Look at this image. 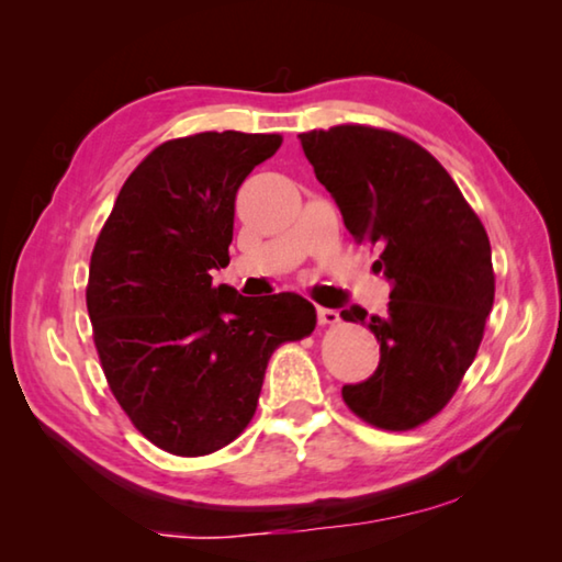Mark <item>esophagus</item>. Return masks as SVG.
Here are the masks:
<instances>
[{"instance_id": "esophagus-1", "label": "esophagus", "mask_w": 562, "mask_h": 562, "mask_svg": "<svg viewBox=\"0 0 562 562\" xmlns=\"http://www.w3.org/2000/svg\"><path fill=\"white\" fill-rule=\"evenodd\" d=\"M317 322L319 325H337L339 312L329 310V307H317Z\"/></svg>"}]
</instances>
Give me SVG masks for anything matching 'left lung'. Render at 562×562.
Segmentation results:
<instances>
[{
	"label": "left lung",
	"mask_w": 562,
	"mask_h": 562,
	"mask_svg": "<svg viewBox=\"0 0 562 562\" xmlns=\"http://www.w3.org/2000/svg\"><path fill=\"white\" fill-rule=\"evenodd\" d=\"M297 138L351 237L382 250L374 270L392 284L384 315L341 310L379 341L376 372L341 386V396L379 429H414L449 404L479 351L496 292L488 235L453 178L414 140L369 126Z\"/></svg>",
	"instance_id": "obj_1"
}]
</instances>
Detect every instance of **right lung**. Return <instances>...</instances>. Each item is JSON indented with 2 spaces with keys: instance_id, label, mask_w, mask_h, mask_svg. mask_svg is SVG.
I'll list each match as a JSON object with an SVG mask.
<instances>
[{
  "instance_id": "add662e5",
  "label": "right lung",
  "mask_w": 562,
  "mask_h": 562,
  "mask_svg": "<svg viewBox=\"0 0 562 562\" xmlns=\"http://www.w3.org/2000/svg\"><path fill=\"white\" fill-rule=\"evenodd\" d=\"M280 144L240 131L160 144L123 183L91 252L87 307L103 374L133 426L168 453L237 439L272 351L317 325L300 294L250 300L211 278L231 262L237 188Z\"/></svg>"
}]
</instances>
